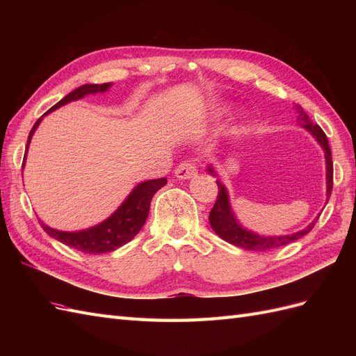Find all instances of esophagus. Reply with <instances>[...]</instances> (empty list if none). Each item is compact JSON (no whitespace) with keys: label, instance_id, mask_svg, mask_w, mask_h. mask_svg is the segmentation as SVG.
I'll list each match as a JSON object with an SVG mask.
<instances>
[{"label":"esophagus","instance_id":"34e87169","mask_svg":"<svg viewBox=\"0 0 356 356\" xmlns=\"http://www.w3.org/2000/svg\"><path fill=\"white\" fill-rule=\"evenodd\" d=\"M197 175V166L191 161H182L175 169V177L178 179H190Z\"/></svg>","mask_w":356,"mask_h":356}]
</instances>
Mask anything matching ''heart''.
<instances>
[{
    "mask_svg": "<svg viewBox=\"0 0 356 356\" xmlns=\"http://www.w3.org/2000/svg\"><path fill=\"white\" fill-rule=\"evenodd\" d=\"M220 111H222V108H220Z\"/></svg>",
    "mask_w": 356,
    "mask_h": 356,
    "instance_id": "1",
    "label": "heart"
}]
</instances>
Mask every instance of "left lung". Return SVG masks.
<instances>
[{
    "mask_svg": "<svg viewBox=\"0 0 356 356\" xmlns=\"http://www.w3.org/2000/svg\"><path fill=\"white\" fill-rule=\"evenodd\" d=\"M297 113H298V122L303 126L306 131H309L312 135L315 136L319 145L322 147L325 153V163H327V202L331 196L332 191V160H331V149L328 145V139L324 131L318 126L312 123L309 115L303 111L300 105H297ZM208 172L212 174L213 177H217V172L213 170L212 166H208ZM217 186H218V196L217 202H215L213 208L209 212V222L213 232L217 233L221 239L225 242H229L234 246L243 248V250L248 251H268V250H275V248L288 245L294 241H298L300 238H303L305 234H307L312 229L315 227L316 220L312 221L307 227L303 230H300L293 234H285V236H260L257 233H252L251 230L243 229L242 225L236 220L234 213L230 207V200H229V193L225 190V187L221 184L220 179H217Z\"/></svg>",
    "mask_w": 356,
    "mask_h": 356,
    "instance_id": "1",
    "label": "left lung"
}]
</instances>
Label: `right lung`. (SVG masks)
Instances as JSON below:
<instances>
[{
	"instance_id": "add662e5",
	"label": "right lung",
	"mask_w": 356,
	"mask_h": 356,
	"mask_svg": "<svg viewBox=\"0 0 356 356\" xmlns=\"http://www.w3.org/2000/svg\"><path fill=\"white\" fill-rule=\"evenodd\" d=\"M111 83H104V84H83L80 88L68 93L65 98L60 99L56 105H53L51 108L42 114L38 120L35 122L34 127L31 129L26 149H25V157H24V165L26 159V152L31 143V138L34 135L35 129L41 123L42 117L47 115L49 113L55 111L59 106L65 105L71 101L81 99L86 95H93L98 92H105L110 89ZM168 179L166 178H159V179H149L144 181L141 184H138L127 199L118 207V209L111 215V217L106 218L98 225H93L90 229L80 230V232H62L55 230L49 227L42 221H40L42 230H44L53 239L62 242L63 245L71 246L74 250L86 252V254H104L117 250L123 245H126L129 241H132L138 232L143 229L145 224V220L148 217L149 211V203H152L153 196L156 193L166 186Z\"/></svg>"
}]
</instances>
